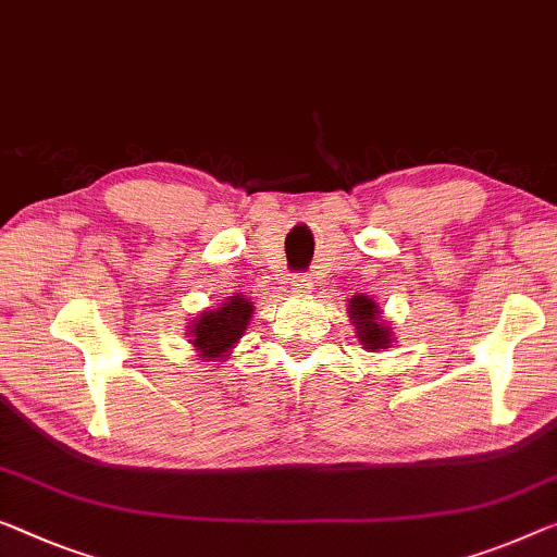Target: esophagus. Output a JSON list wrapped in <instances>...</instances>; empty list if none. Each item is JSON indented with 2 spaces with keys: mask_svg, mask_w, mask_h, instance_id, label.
I'll list each match as a JSON object with an SVG mask.
<instances>
[{
  "mask_svg": "<svg viewBox=\"0 0 557 557\" xmlns=\"http://www.w3.org/2000/svg\"><path fill=\"white\" fill-rule=\"evenodd\" d=\"M289 289L297 295H305V293H312V280L307 275H293L289 277Z\"/></svg>",
  "mask_w": 557,
  "mask_h": 557,
  "instance_id": "esophagus-1",
  "label": "esophagus"
}]
</instances>
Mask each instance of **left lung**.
Masks as SVG:
<instances>
[{
	"label": "left lung",
	"instance_id": "obj_1",
	"mask_svg": "<svg viewBox=\"0 0 557 557\" xmlns=\"http://www.w3.org/2000/svg\"><path fill=\"white\" fill-rule=\"evenodd\" d=\"M347 318L355 325V337L368 352H385L393 345V327L383 320V310L372 297L352 295L347 305Z\"/></svg>",
	"mask_w": 557,
	"mask_h": 557
}]
</instances>
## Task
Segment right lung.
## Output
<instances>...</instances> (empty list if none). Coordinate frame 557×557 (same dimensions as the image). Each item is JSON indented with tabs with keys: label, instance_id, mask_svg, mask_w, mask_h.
<instances>
[{
	"label": "right lung",
	"instance_id": "1",
	"mask_svg": "<svg viewBox=\"0 0 557 557\" xmlns=\"http://www.w3.org/2000/svg\"><path fill=\"white\" fill-rule=\"evenodd\" d=\"M255 305L245 295H232L214 310H202L189 322L187 337L202 362H222L250 325Z\"/></svg>",
	"mask_w": 557,
	"mask_h": 557
}]
</instances>
